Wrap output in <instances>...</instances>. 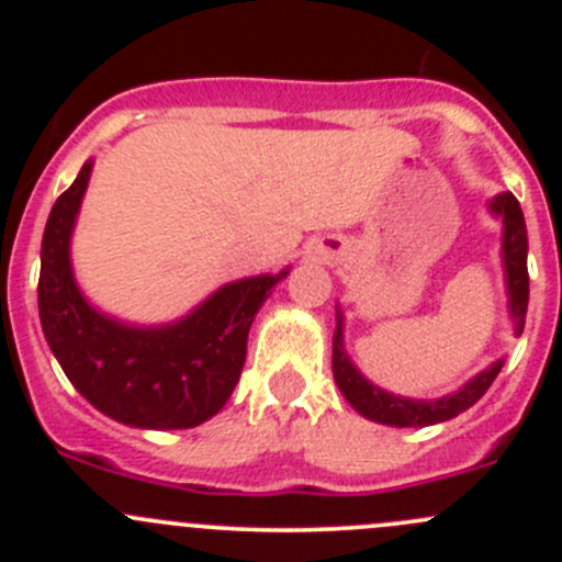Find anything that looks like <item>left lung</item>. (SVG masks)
I'll return each instance as SVG.
<instances>
[{
  "label": "left lung",
  "instance_id": "left-lung-1",
  "mask_svg": "<svg viewBox=\"0 0 562 562\" xmlns=\"http://www.w3.org/2000/svg\"><path fill=\"white\" fill-rule=\"evenodd\" d=\"M490 209L503 217V260H506V280H508V307H512L514 323H517V334H522L525 315H527V296H530V277H527V231L525 217L519 201L512 192H503ZM334 381H337L339 391L345 400L361 413V416L372 418L378 424H389V427H429V424L449 422V418L459 416L468 411L470 405L486 394V389L495 383L497 372H501L503 361L492 364L473 381L464 383L454 394L443 396V400H405V396H394L389 391L372 386L370 381L359 375L350 359L342 350V326L337 323V334H334Z\"/></svg>",
  "mask_w": 562,
  "mask_h": 562
}]
</instances>
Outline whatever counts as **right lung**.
Listing matches in <instances>:
<instances>
[{"label": "right lung", "instance_id": "1", "mask_svg": "<svg viewBox=\"0 0 562 562\" xmlns=\"http://www.w3.org/2000/svg\"><path fill=\"white\" fill-rule=\"evenodd\" d=\"M92 162L56 198L40 249L43 334L70 383L98 411L130 427L187 429L228 402L247 359V334L277 277L220 288L184 321L133 328L94 313L70 269V234Z\"/></svg>", "mask_w": 562, "mask_h": 562}]
</instances>
